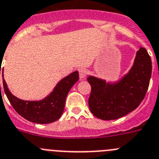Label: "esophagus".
<instances>
[{"label": "esophagus", "instance_id": "esophagus-1", "mask_svg": "<svg viewBox=\"0 0 159 159\" xmlns=\"http://www.w3.org/2000/svg\"><path fill=\"white\" fill-rule=\"evenodd\" d=\"M79 74H80V79H82V80L85 79V77L87 75V70L85 68H80V69H79Z\"/></svg>", "mask_w": 159, "mask_h": 159}]
</instances>
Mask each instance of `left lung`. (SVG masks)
I'll return each instance as SVG.
<instances>
[{
  "label": "left lung",
  "mask_w": 159,
  "mask_h": 159,
  "mask_svg": "<svg viewBox=\"0 0 159 159\" xmlns=\"http://www.w3.org/2000/svg\"><path fill=\"white\" fill-rule=\"evenodd\" d=\"M151 57L145 48L136 53L133 66L118 82L110 84L90 75L88 104L91 113L104 120H116L136 110L143 100L151 76Z\"/></svg>",
  "instance_id": "1"
}]
</instances>
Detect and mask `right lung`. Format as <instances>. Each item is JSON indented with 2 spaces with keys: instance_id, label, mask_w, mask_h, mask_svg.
I'll return each instance as SVG.
<instances>
[{
  "instance_id": "add662e5",
  "label": "right lung",
  "mask_w": 159,
  "mask_h": 159,
  "mask_svg": "<svg viewBox=\"0 0 159 159\" xmlns=\"http://www.w3.org/2000/svg\"><path fill=\"white\" fill-rule=\"evenodd\" d=\"M78 80L79 72L75 71L62 79L57 84L53 91L40 101H24L14 96L8 90L4 79H3V87L8 101L20 116L34 123L49 124L56 121L61 116L67 95Z\"/></svg>"
}]
</instances>
